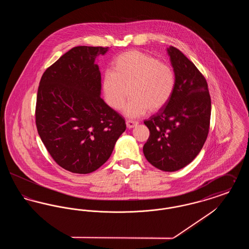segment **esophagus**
I'll list each match as a JSON object with an SVG mask.
<instances>
[{
	"label": "esophagus",
	"instance_id": "esophagus-1",
	"mask_svg": "<svg viewBox=\"0 0 249 249\" xmlns=\"http://www.w3.org/2000/svg\"><path fill=\"white\" fill-rule=\"evenodd\" d=\"M137 124H138L137 121H133V120H127V121H126V125H127V127H128L129 129L134 128L135 126H137Z\"/></svg>",
	"mask_w": 249,
	"mask_h": 249
}]
</instances>
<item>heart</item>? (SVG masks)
I'll return each mask as SVG.
<instances>
[{
    "mask_svg": "<svg viewBox=\"0 0 249 249\" xmlns=\"http://www.w3.org/2000/svg\"><path fill=\"white\" fill-rule=\"evenodd\" d=\"M176 86L173 68L138 50L120 54L113 62V71L104 74L102 89L107 105L120 109L130 87V100L123 114L130 119L144 115L148 109L157 111L170 100Z\"/></svg>",
    "mask_w": 249,
    "mask_h": 249,
    "instance_id": "heart-1",
    "label": "heart"
}]
</instances>
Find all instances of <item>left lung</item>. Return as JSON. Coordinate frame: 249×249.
Returning a JSON list of instances; mask_svg holds the SVG:
<instances>
[{
    "mask_svg": "<svg viewBox=\"0 0 249 249\" xmlns=\"http://www.w3.org/2000/svg\"><path fill=\"white\" fill-rule=\"evenodd\" d=\"M176 75L170 100L156 115L144 120L150 135L142 147L149 163L164 172H176L197 157L206 141L211 98L207 82L180 50L167 48Z\"/></svg>",
    "mask_w": 249,
    "mask_h": 249,
    "instance_id": "8db88e82",
    "label": "left lung"
}]
</instances>
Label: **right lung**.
<instances>
[{
  "label": "right lung",
  "mask_w": 249,
  "mask_h": 249,
  "mask_svg": "<svg viewBox=\"0 0 249 249\" xmlns=\"http://www.w3.org/2000/svg\"><path fill=\"white\" fill-rule=\"evenodd\" d=\"M109 48L75 47L44 72L36 101V127L53 160L75 174L96 171L126 130L124 119L101 98L96 58Z\"/></svg>",
  "instance_id": "add662e5"
}]
</instances>
